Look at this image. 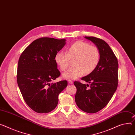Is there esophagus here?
<instances>
[{
    "mask_svg": "<svg viewBox=\"0 0 135 135\" xmlns=\"http://www.w3.org/2000/svg\"><path fill=\"white\" fill-rule=\"evenodd\" d=\"M68 82L70 84H73V83H74L73 81H72L71 80H70V79L68 80Z\"/></svg>",
    "mask_w": 135,
    "mask_h": 135,
    "instance_id": "esophagus-1",
    "label": "esophagus"
}]
</instances>
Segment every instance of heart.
Masks as SVG:
<instances>
[{
  "label": "heart",
  "mask_w": 135,
  "mask_h": 135,
  "mask_svg": "<svg viewBox=\"0 0 135 135\" xmlns=\"http://www.w3.org/2000/svg\"><path fill=\"white\" fill-rule=\"evenodd\" d=\"M100 53L98 48L91 46L82 41H77L69 45L67 52L59 51L56 54L55 60L61 71L66 70L70 64V59H74L73 65L63 74L65 79H75L84 74H89L98 65Z\"/></svg>",
  "instance_id": "1"
}]
</instances>
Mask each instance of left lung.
<instances>
[{
  "label": "left lung",
  "mask_w": 135,
  "mask_h": 135,
  "mask_svg": "<svg viewBox=\"0 0 135 135\" xmlns=\"http://www.w3.org/2000/svg\"><path fill=\"white\" fill-rule=\"evenodd\" d=\"M85 38L91 40L98 48L100 58L95 69L81 78L90 85L77 81L74 82L77 88L75 102L82 111L94 113L104 108L116 91L118 63L113 52L104 40L94 37H85Z\"/></svg>",
  "instance_id": "1"
}]
</instances>
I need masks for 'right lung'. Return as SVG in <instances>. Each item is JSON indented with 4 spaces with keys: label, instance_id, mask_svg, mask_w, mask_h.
Here are the masks:
<instances>
[{
    "label": "right lung",
    "instance_id": "right-lung-1",
    "mask_svg": "<svg viewBox=\"0 0 135 135\" xmlns=\"http://www.w3.org/2000/svg\"><path fill=\"white\" fill-rule=\"evenodd\" d=\"M65 41L48 37L37 39L19 57L18 85L27 105L36 112L48 113L55 109L59 94L68 86L66 80L52 82L60 75L55 56Z\"/></svg>",
    "mask_w": 135,
    "mask_h": 135
}]
</instances>
